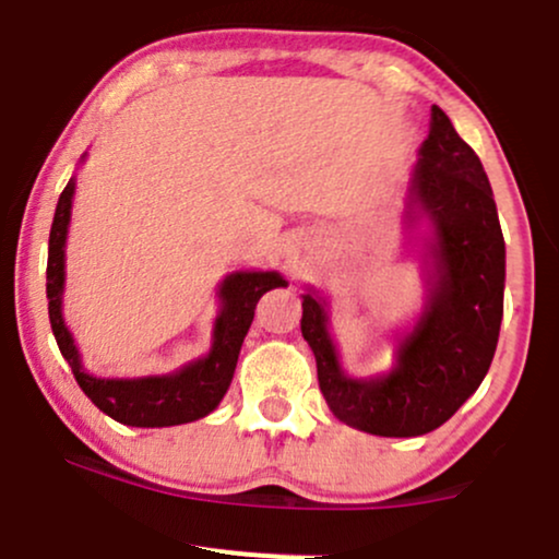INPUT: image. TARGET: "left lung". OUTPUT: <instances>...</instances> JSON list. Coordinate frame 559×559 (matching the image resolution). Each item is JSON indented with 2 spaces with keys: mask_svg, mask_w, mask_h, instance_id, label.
<instances>
[{
  "mask_svg": "<svg viewBox=\"0 0 559 559\" xmlns=\"http://www.w3.org/2000/svg\"><path fill=\"white\" fill-rule=\"evenodd\" d=\"M430 222V295L414 330L400 341L397 365L379 379H348L326 332V302L302 295L300 330L332 414L384 438L432 432L476 392L492 365L503 319L506 240L492 186L476 151L432 105L408 191V224Z\"/></svg>",
  "mask_w": 559,
  "mask_h": 559,
  "instance_id": "left-lung-1",
  "label": "left lung"
}]
</instances>
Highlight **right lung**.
Instances as JSON below:
<instances>
[{"label": "right lung", "mask_w": 559, "mask_h": 559, "mask_svg": "<svg viewBox=\"0 0 559 559\" xmlns=\"http://www.w3.org/2000/svg\"><path fill=\"white\" fill-rule=\"evenodd\" d=\"M72 194H75V178L64 186L56 205L53 224H50L48 240V316L50 330L59 343L61 357L70 362L72 376L81 384L86 397L97 405L110 419L129 427H173L186 421L202 419L211 414L222 397L227 394L229 381L235 376L240 346L253 321V308L264 292L275 286H286L278 273H233L224 278L218 297L222 311L213 324V346L207 357L183 365L170 376H145V379H97L86 373L81 365L75 341L61 316V292H64V243L67 227H70Z\"/></svg>", "instance_id": "right-lung-1"}]
</instances>
